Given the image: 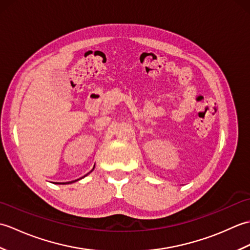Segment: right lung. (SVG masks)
Wrapping results in <instances>:
<instances>
[{
  "label": "right lung",
  "mask_w": 250,
  "mask_h": 250,
  "mask_svg": "<svg viewBox=\"0 0 250 250\" xmlns=\"http://www.w3.org/2000/svg\"><path fill=\"white\" fill-rule=\"evenodd\" d=\"M93 168H94V167H93ZM93 168H92V171H93ZM92 171H90V172H89L88 174H90V173H91ZM88 174H86V175H84V176H83V177H86ZM83 177H81V178H78V179H76V180H73V182H67V183H63V185H64V184H72V183H75V182H77V180H79V179H82V178H83Z\"/></svg>",
  "instance_id": "right-lung-1"
}]
</instances>
